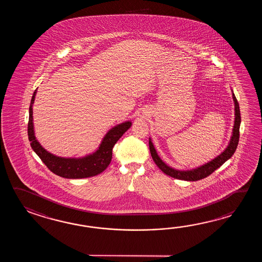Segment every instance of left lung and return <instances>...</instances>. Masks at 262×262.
<instances>
[{
    "mask_svg": "<svg viewBox=\"0 0 262 262\" xmlns=\"http://www.w3.org/2000/svg\"><path fill=\"white\" fill-rule=\"evenodd\" d=\"M232 98H233L234 104H235V121H234L233 131H232V136L229 140L228 147L221 155H219L217 157L212 159V161L206 163L205 165H202L201 167H196L194 169L178 170V169L168 167L167 164H165L164 162L162 161L161 158L157 155L154 144L150 139H149V147H150V156L157 165V167H159L165 174H167L172 178L190 181V182H195V181H199L201 179L206 178L209 175H211L215 169H217L218 167H221L225 162L233 156L235 150L237 149L238 143H239L241 113H239V103L236 99L234 94H232Z\"/></svg>",
    "mask_w": 262,
    "mask_h": 262,
    "instance_id": "obj_1",
    "label": "left lung"
}]
</instances>
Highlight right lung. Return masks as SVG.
<instances>
[{"label": "right lung", "instance_id": "right-lung-1", "mask_svg": "<svg viewBox=\"0 0 262 262\" xmlns=\"http://www.w3.org/2000/svg\"><path fill=\"white\" fill-rule=\"evenodd\" d=\"M35 95L36 90L34 91L29 107V140L32 149L39 156L47 167L56 175L67 179L89 178L103 172L112 161V149L114 145L131 127L132 123L128 121L112 127L104 137L98 150L92 155L82 158L59 157L45 150L35 139L33 123V104Z\"/></svg>", "mask_w": 262, "mask_h": 262}]
</instances>
